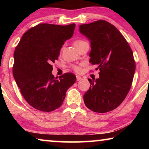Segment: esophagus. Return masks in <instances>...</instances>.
<instances>
[{
  "label": "esophagus",
  "mask_w": 149,
  "mask_h": 149,
  "mask_svg": "<svg viewBox=\"0 0 149 149\" xmlns=\"http://www.w3.org/2000/svg\"><path fill=\"white\" fill-rule=\"evenodd\" d=\"M76 78H77V81H80L81 79V77L79 76V75H77Z\"/></svg>",
  "instance_id": "esophagus-1"
}]
</instances>
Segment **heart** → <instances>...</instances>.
<instances>
[{
    "mask_svg": "<svg viewBox=\"0 0 149 149\" xmlns=\"http://www.w3.org/2000/svg\"><path fill=\"white\" fill-rule=\"evenodd\" d=\"M85 42H86V41H85L84 40L77 39V40H75V41L74 42V47L77 49L78 48L81 46L83 44L85 43ZM72 68L77 72H79L81 70V68H80V66H79V65H73Z\"/></svg>",
    "mask_w": 149,
    "mask_h": 149,
    "instance_id": "obj_1",
    "label": "heart"
}]
</instances>
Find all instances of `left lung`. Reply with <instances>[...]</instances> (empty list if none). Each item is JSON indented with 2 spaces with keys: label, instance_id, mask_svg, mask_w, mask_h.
<instances>
[{
  "label": "left lung",
  "instance_id": "8db88e82",
  "mask_svg": "<svg viewBox=\"0 0 149 149\" xmlns=\"http://www.w3.org/2000/svg\"><path fill=\"white\" fill-rule=\"evenodd\" d=\"M79 31L89 40V62L98 65L99 77L89 79L85 104L95 112L116 108L129 93L135 71L132 50L122 34L105 20L80 25Z\"/></svg>",
  "mask_w": 149,
  "mask_h": 149
}]
</instances>
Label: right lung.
I'll use <instances>...</instances> for the list:
<instances>
[{
    "label": "right lung",
    "instance_id": "add662e5",
    "mask_svg": "<svg viewBox=\"0 0 149 149\" xmlns=\"http://www.w3.org/2000/svg\"><path fill=\"white\" fill-rule=\"evenodd\" d=\"M75 27V24H40L25 33L15 49L14 77L24 99L35 109L51 112L58 108L75 84L72 73L59 79L52 74V63L64 42L73 36Z\"/></svg>",
    "mask_w": 149,
    "mask_h": 149
}]
</instances>
